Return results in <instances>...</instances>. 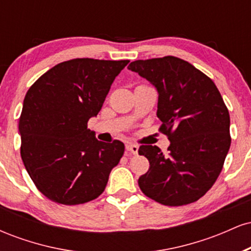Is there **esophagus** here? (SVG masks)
Segmentation results:
<instances>
[{
  "label": "esophagus",
  "mask_w": 251,
  "mask_h": 251,
  "mask_svg": "<svg viewBox=\"0 0 251 251\" xmlns=\"http://www.w3.org/2000/svg\"><path fill=\"white\" fill-rule=\"evenodd\" d=\"M126 150H127L128 152H131L132 154H138L139 146L135 145V144H127V145H126Z\"/></svg>",
  "instance_id": "1"
}]
</instances>
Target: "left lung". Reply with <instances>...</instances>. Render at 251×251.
Wrapping results in <instances>:
<instances>
[{
  "label": "left lung",
  "instance_id": "8db88e82",
  "mask_svg": "<svg viewBox=\"0 0 251 251\" xmlns=\"http://www.w3.org/2000/svg\"><path fill=\"white\" fill-rule=\"evenodd\" d=\"M128 70L157 88L159 129L170 140L168 154L152 145L138 150L150 163L139 188L163 205L194 203L215 184L231 144L223 98L209 76L179 57L137 60Z\"/></svg>",
  "mask_w": 251,
  "mask_h": 251
}]
</instances>
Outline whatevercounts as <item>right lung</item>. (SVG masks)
I'll return each mask as SVG.
<instances>
[{
  "instance_id": "right-lung-1",
  "label": "right lung",
  "mask_w": 251,
  "mask_h": 251,
  "mask_svg": "<svg viewBox=\"0 0 251 251\" xmlns=\"http://www.w3.org/2000/svg\"><path fill=\"white\" fill-rule=\"evenodd\" d=\"M128 60L73 59L57 63L28 89L19 132L21 158L39 191L76 205L102 194L123 157L119 140L102 143L87 128Z\"/></svg>"
}]
</instances>
